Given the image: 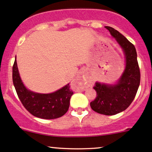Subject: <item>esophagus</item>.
<instances>
[{
  "mask_svg": "<svg viewBox=\"0 0 152 152\" xmlns=\"http://www.w3.org/2000/svg\"><path fill=\"white\" fill-rule=\"evenodd\" d=\"M87 81H88V80H87V78L85 77V76L83 74H82V73H80V74H78L77 76H76V82H77V83H80V85H79L80 90L83 91L85 89V88H86V87H87V86H86Z\"/></svg>",
  "mask_w": 152,
  "mask_h": 152,
  "instance_id": "esophagus-1",
  "label": "esophagus"
}]
</instances>
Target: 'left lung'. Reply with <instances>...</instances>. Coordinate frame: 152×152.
<instances>
[{"label":"left lung","mask_w":152,"mask_h":152,"mask_svg":"<svg viewBox=\"0 0 152 152\" xmlns=\"http://www.w3.org/2000/svg\"><path fill=\"white\" fill-rule=\"evenodd\" d=\"M106 28L123 50L126 66L115 84L96 82L94 88L96 97L90 103L91 109L101 114L115 115L126 110L133 100L140 84V70L135 47L124 36L110 26Z\"/></svg>","instance_id":"8db88e82"}]
</instances>
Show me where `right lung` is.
Listing matches in <instances>:
<instances>
[{
  "label": "right lung",
  "instance_id": "obj_1",
  "mask_svg": "<svg viewBox=\"0 0 152 152\" xmlns=\"http://www.w3.org/2000/svg\"><path fill=\"white\" fill-rule=\"evenodd\" d=\"M13 82L22 104L28 111L38 118L54 119L64 116L69 110L74 92L69 83L50 94H39L26 88L17 66L16 57L13 66Z\"/></svg>",
  "mask_w": 152,
  "mask_h": 152
}]
</instances>
